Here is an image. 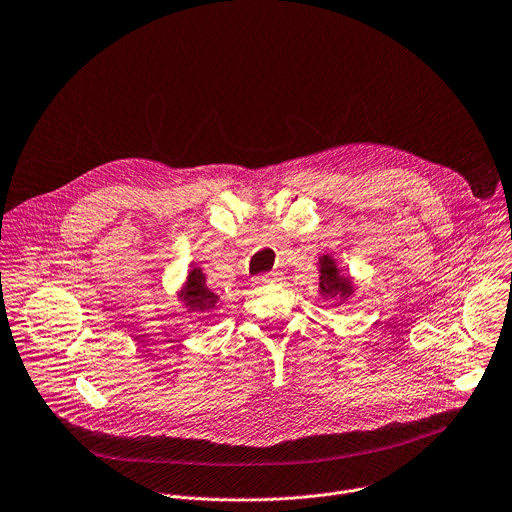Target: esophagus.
<instances>
[{
    "mask_svg": "<svg viewBox=\"0 0 512 512\" xmlns=\"http://www.w3.org/2000/svg\"><path fill=\"white\" fill-rule=\"evenodd\" d=\"M279 281H281V275H279V273H265V275H259V277H255V283H257V285L279 283Z\"/></svg>",
    "mask_w": 512,
    "mask_h": 512,
    "instance_id": "34e87169",
    "label": "esophagus"
}]
</instances>
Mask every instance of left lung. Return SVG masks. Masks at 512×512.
<instances>
[{"label": "left lung", "mask_w": 512, "mask_h": 512, "mask_svg": "<svg viewBox=\"0 0 512 512\" xmlns=\"http://www.w3.org/2000/svg\"><path fill=\"white\" fill-rule=\"evenodd\" d=\"M355 283L349 275H343L337 261L331 255L319 257V293L323 299L333 301L335 305L345 303L355 293Z\"/></svg>", "instance_id": "left-lung-1"}]
</instances>
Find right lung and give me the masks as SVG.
<instances>
[{"mask_svg": "<svg viewBox=\"0 0 512 512\" xmlns=\"http://www.w3.org/2000/svg\"><path fill=\"white\" fill-rule=\"evenodd\" d=\"M177 299L187 307L189 313H195V311L205 313L217 305L219 295L207 287L205 273L201 271V267L191 265L187 279L183 283V289L177 293Z\"/></svg>", "mask_w": 512, "mask_h": 512, "instance_id": "right-lung-1", "label": "right lung"}]
</instances>
